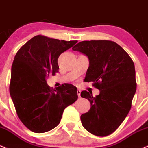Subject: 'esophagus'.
<instances>
[{"label":"esophagus","instance_id":"esophagus-1","mask_svg":"<svg viewBox=\"0 0 148 148\" xmlns=\"http://www.w3.org/2000/svg\"><path fill=\"white\" fill-rule=\"evenodd\" d=\"M77 95L79 98H80V94H81V91L79 89H78L77 91Z\"/></svg>","mask_w":148,"mask_h":148}]
</instances>
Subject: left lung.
Returning a JSON list of instances; mask_svg holds the SVG:
<instances>
[{
    "mask_svg": "<svg viewBox=\"0 0 148 148\" xmlns=\"http://www.w3.org/2000/svg\"><path fill=\"white\" fill-rule=\"evenodd\" d=\"M89 60L84 81L92 82L100 90L93 97L81 92L91 108L81 115L82 124L88 132L106 136L118 129L127 116L136 90L134 64L118 43L109 40L83 41L73 47Z\"/></svg>",
    "mask_w": 148,
    "mask_h": 148,
    "instance_id": "1",
    "label": "left lung"
}]
</instances>
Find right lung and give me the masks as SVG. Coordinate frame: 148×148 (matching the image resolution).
Returning <instances> with one entry per match:
<instances>
[{
  "label": "right lung",
  "mask_w": 148,
  "mask_h": 148,
  "mask_svg": "<svg viewBox=\"0 0 148 148\" xmlns=\"http://www.w3.org/2000/svg\"><path fill=\"white\" fill-rule=\"evenodd\" d=\"M77 42L37 35L16 54L10 93L19 119L33 132L54 129L60 123L64 109L77 100V88L73 84H62L53 90L46 81L58 72L60 55Z\"/></svg>",
  "instance_id": "add662e5"
}]
</instances>
